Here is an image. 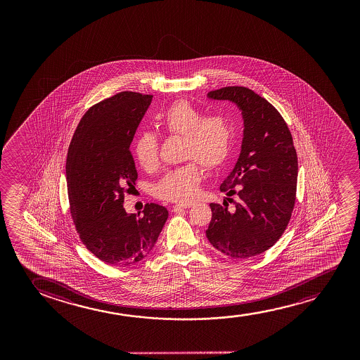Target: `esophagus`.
Returning <instances> with one entry per match:
<instances>
[{
  "label": "esophagus",
  "mask_w": 360,
  "mask_h": 360,
  "mask_svg": "<svg viewBox=\"0 0 360 360\" xmlns=\"http://www.w3.org/2000/svg\"><path fill=\"white\" fill-rule=\"evenodd\" d=\"M192 207V202H191V204H177V205H174V207H172V212H179V210H183V209H189V207Z\"/></svg>",
  "instance_id": "esophagus-1"
}]
</instances>
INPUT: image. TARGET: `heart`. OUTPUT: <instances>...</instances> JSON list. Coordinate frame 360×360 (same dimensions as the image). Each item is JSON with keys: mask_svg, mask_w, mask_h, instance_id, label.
I'll return each mask as SVG.
<instances>
[{"mask_svg": "<svg viewBox=\"0 0 360 360\" xmlns=\"http://www.w3.org/2000/svg\"><path fill=\"white\" fill-rule=\"evenodd\" d=\"M158 124L168 136L183 138L181 167L169 169L153 188L155 197L173 202H192L202 182V168L222 167L231 156L236 128L230 117L209 115L188 101H177L158 115ZM134 158L145 171L160 165V140L150 131L134 143Z\"/></svg>", "mask_w": 360, "mask_h": 360, "instance_id": "b5f03b06", "label": "heart"}]
</instances>
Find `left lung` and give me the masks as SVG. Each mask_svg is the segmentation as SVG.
Here are the masks:
<instances>
[{
	"instance_id": "8db88e82",
	"label": "left lung",
	"mask_w": 360,
	"mask_h": 360,
	"mask_svg": "<svg viewBox=\"0 0 360 360\" xmlns=\"http://www.w3.org/2000/svg\"><path fill=\"white\" fill-rule=\"evenodd\" d=\"M241 109L245 130L236 166L220 186L233 207L212 202L207 237L217 251L246 259L271 248L285 231L294 210L297 156L290 130L266 98L242 86L207 94Z\"/></svg>"
}]
</instances>
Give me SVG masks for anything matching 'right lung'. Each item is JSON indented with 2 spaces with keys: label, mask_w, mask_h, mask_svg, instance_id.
Wrapping results in <instances>:
<instances>
[{
  "label": "right lung",
  "mask_w": 360,
  "mask_h": 360,
  "mask_svg": "<svg viewBox=\"0 0 360 360\" xmlns=\"http://www.w3.org/2000/svg\"><path fill=\"white\" fill-rule=\"evenodd\" d=\"M153 101L124 91L94 104L79 120L66 158L70 212L79 240L101 261L130 266L151 252L168 212L155 202L128 214L124 195L138 179L130 143Z\"/></svg>",
  "instance_id": "1"
}]
</instances>
